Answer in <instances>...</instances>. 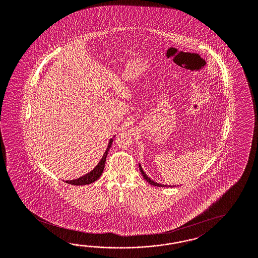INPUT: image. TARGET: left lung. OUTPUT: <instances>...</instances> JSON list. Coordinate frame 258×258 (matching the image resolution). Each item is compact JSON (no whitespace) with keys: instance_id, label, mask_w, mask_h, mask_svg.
<instances>
[{"instance_id":"1","label":"left lung","mask_w":258,"mask_h":258,"mask_svg":"<svg viewBox=\"0 0 258 258\" xmlns=\"http://www.w3.org/2000/svg\"><path fill=\"white\" fill-rule=\"evenodd\" d=\"M140 171H141V174H143V176H144V178L147 180L149 184H151V185H153V186H157V187H167L166 185H163V184H159V183H157V182L153 181V180H151L148 176H147V174L144 172V170H143V168L141 166V164H139ZM171 187V186H170Z\"/></svg>"}]
</instances>
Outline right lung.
<instances>
[{
  "instance_id": "add662e5",
  "label": "right lung",
  "mask_w": 258,
  "mask_h": 258,
  "mask_svg": "<svg viewBox=\"0 0 258 258\" xmlns=\"http://www.w3.org/2000/svg\"><path fill=\"white\" fill-rule=\"evenodd\" d=\"M113 139L111 138L109 141V144H108V147L105 151L104 155L102 157V159L100 160V161L98 162V165L96 167L94 168L91 172H89L88 174H84L83 176L77 178V179H73V180H67V183L71 184V185H75V186H81V185H87V184H91L93 182L98 180V178L100 177V175L103 173V170H104L105 161H106V158H107V155H108V151L110 149V147H111V143H112Z\"/></svg>"
}]
</instances>
